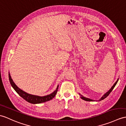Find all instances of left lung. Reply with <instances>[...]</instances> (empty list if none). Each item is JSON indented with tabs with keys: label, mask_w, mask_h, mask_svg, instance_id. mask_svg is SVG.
I'll use <instances>...</instances> for the list:
<instances>
[{
	"label": "left lung",
	"mask_w": 126,
	"mask_h": 126,
	"mask_svg": "<svg viewBox=\"0 0 126 126\" xmlns=\"http://www.w3.org/2000/svg\"><path fill=\"white\" fill-rule=\"evenodd\" d=\"M118 80H119V79H118V80H116V82L114 83V84L113 85V86L111 87V89L109 91H108L106 93H105V94L102 96V97L99 99V100H98V101H101V100H103V99H104L105 98H106L107 96L109 95L110 94V93L112 92V91L113 90V89L114 88V87L115 86V85H116V84H117V83H118ZM81 96V98L82 99H83V100H85V101H94V100H92V99H89V98H85V97H84V96H83L82 95H80Z\"/></svg>",
	"instance_id": "left-lung-1"
}]
</instances>
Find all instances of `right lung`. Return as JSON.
<instances>
[{
    "label": "right lung",
    "instance_id": "obj_1",
    "mask_svg": "<svg viewBox=\"0 0 126 126\" xmlns=\"http://www.w3.org/2000/svg\"><path fill=\"white\" fill-rule=\"evenodd\" d=\"M9 76V80L10 81L11 85L13 87V88L14 89V90L21 97H22L23 99H25V100L28 101V103H30L31 104H40L42 103H45V102L51 100V99L55 97V96L56 95L57 90L58 89V86H57L56 90L54 92L51 93L50 94L47 95L46 96H37V95H32L30 94H28V93H26L20 89L18 87H17L16 85L13 82L12 79L11 78V77L10 76V74L9 73L8 74Z\"/></svg>",
    "mask_w": 126,
    "mask_h": 126
}]
</instances>
